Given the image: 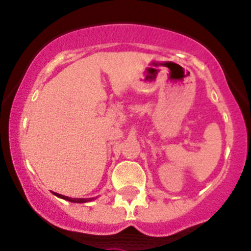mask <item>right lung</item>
I'll return each instance as SVG.
<instances>
[{
    "label": "right lung",
    "instance_id": "right-lung-1",
    "mask_svg": "<svg viewBox=\"0 0 251 251\" xmlns=\"http://www.w3.org/2000/svg\"><path fill=\"white\" fill-rule=\"evenodd\" d=\"M55 196L60 197V199H64V200H68L70 201V202H77V203H83V202H88V201H92L94 200V197H92V199H73V197H68V196H64V195H60V194H55Z\"/></svg>",
    "mask_w": 251,
    "mask_h": 251
}]
</instances>
